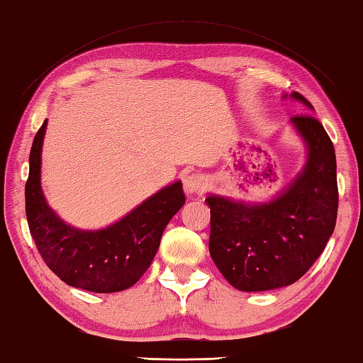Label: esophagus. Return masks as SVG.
<instances>
[{"label": "esophagus", "instance_id": "obj_1", "mask_svg": "<svg viewBox=\"0 0 363 363\" xmlns=\"http://www.w3.org/2000/svg\"><path fill=\"white\" fill-rule=\"evenodd\" d=\"M183 186H185V193H203L207 188V180L204 175L201 174H189L183 178Z\"/></svg>", "mask_w": 363, "mask_h": 363}]
</instances>
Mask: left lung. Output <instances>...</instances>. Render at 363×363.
I'll return each instance as SVG.
<instances>
[{
    "mask_svg": "<svg viewBox=\"0 0 363 363\" xmlns=\"http://www.w3.org/2000/svg\"><path fill=\"white\" fill-rule=\"evenodd\" d=\"M288 94H283L286 98ZM289 98L312 104L301 93ZM307 146L301 174L269 203L249 204L209 194V252L231 286L269 291L298 281L320 257L337 216L335 146L308 112L291 117Z\"/></svg>",
    "mask_w": 363,
    "mask_h": 363,
    "instance_id": "1",
    "label": "left lung"
}]
</instances>
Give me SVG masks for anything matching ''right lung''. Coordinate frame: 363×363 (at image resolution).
<instances>
[{
	"label": "right lung",
	"instance_id": "add662e5",
	"mask_svg": "<svg viewBox=\"0 0 363 363\" xmlns=\"http://www.w3.org/2000/svg\"><path fill=\"white\" fill-rule=\"evenodd\" d=\"M48 121L35 135L26 183V213L38 252L69 286L93 293H117L140 280L156 255L170 218L185 204L178 180L101 230L70 227L48 206L41 189V147Z\"/></svg>",
	"mask_w": 363,
	"mask_h": 363
}]
</instances>
